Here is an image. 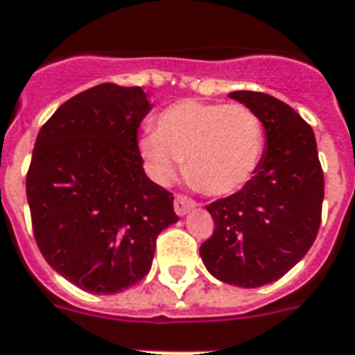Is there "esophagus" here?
<instances>
[{
    "instance_id": "obj_1",
    "label": "esophagus",
    "mask_w": 355,
    "mask_h": 355,
    "mask_svg": "<svg viewBox=\"0 0 355 355\" xmlns=\"http://www.w3.org/2000/svg\"><path fill=\"white\" fill-rule=\"evenodd\" d=\"M196 207V202L194 200H191L189 196H183V194H178L174 200V211L180 215V217H183V215H187L191 209H194Z\"/></svg>"
}]
</instances>
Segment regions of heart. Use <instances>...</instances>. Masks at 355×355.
<instances>
[{
    "label": "heart",
    "mask_w": 355,
    "mask_h": 355,
    "mask_svg": "<svg viewBox=\"0 0 355 355\" xmlns=\"http://www.w3.org/2000/svg\"><path fill=\"white\" fill-rule=\"evenodd\" d=\"M151 178L174 180L180 162L194 185L211 196L241 191L257 174L263 153V125L241 103L181 101L157 117L155 132L140 138Z\"/></svg>",
    "instance_id": "heart-1"
}]
</instances>
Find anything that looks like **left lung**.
<instances>
[{"label":"left lung","instance_id":"1","mask_svg":"<svg viewBox=\"0 0 355 355\" xmlns=\"http://www.w3.org/2000/svg\"><path fill=\"white\" fill-rule=\"evenodd\" d=\"M230 97L257 112L268 146L252 180L206 207L215 230L200 257L218 281L258 288L288 273L314 243L324 172L313 129L292 106L260 92Z\"/></svg>","mask_w":355,"mask_h":355}]
</instances>
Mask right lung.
Masks as SVG:
<instances>
[{"instance_id":"obj_1","label":"right lung","mask_w":355,"mask_h":355,"mask_svg":"<svg viewBox=\"0 0 355 355\" xmlns=\"http://www.w3.org/2000/svg\"><path fill=\"white\" fill-rule=\"evenodd\" d=\"M142 87L101 84L74 95L39 130L26 178L42 257L92 294H117L149 273L157 236L178 223L174 196L149 180L138 127Z\"/></svg>"}]
</instances>
